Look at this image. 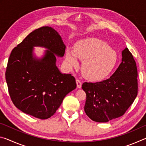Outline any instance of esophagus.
Listing matches in <instances>:
<instances>
[{"mask_svg": "<svg viewBox=\"0 0 146 146\" xmlns=\"http://www.w3.org/2000/svg\"><path fill=\"white\" fill-rule=\"evenodd\" d=\"M76 86H77L78 88H80L82 87V82H81V81L79 80V79H76Z\"/></svg>", "mask_w": 146, "mask_h": 146, "instance_id": "obj_1", "label": "esophagus"}]
</instances>
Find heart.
<instances>
[{
	"label": "heart",
	"mask_w": 146,
	"mask_h": 146,
	"mask_svg": "<svg viewBox=\"0 0 146 146\" xmlns=\"http://www.w3.org/2000/svg\"><path fill=\"white\" fill-rule=\"evenodd\" d=\"M77 57L83 60V75L91 81H100L107 77L117 60L115 51L104 41L97 38H88L77 42L75 51L67 49L66 58L71 66L78 67Z\"/></svg>",
	"instance_id": "obj_1"
}]
</instances>
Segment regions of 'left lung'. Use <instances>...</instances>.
Masks as SVG:
<instances>
[{"instance_id":"obj_1","label":"left lung","mask_w":146,"mask_h":146,"mask_svg":"<svg viewBox=\"0 0 146 146\" xmlns=\"http://www.w3.org/2000/svg\"><path fill=\"white\" fill-rule=\"evenodd\" d=\"M122 55V62L110 78L95 83L84 82L82 86L86 93L84 111L95 122H107L121 117L137 97V64L127 48Z\"/></svg>"}]
</instances>
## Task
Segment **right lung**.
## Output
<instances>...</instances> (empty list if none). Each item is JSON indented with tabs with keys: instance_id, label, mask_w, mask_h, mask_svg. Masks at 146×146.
Returning a JSON list of instances; mask_svg holds the SVG:
<instances>
[{
	"instance_id": "obj_1",
	"label": "right lung",
	"mask_w": 146,
	"mask_h": 146,
	"mask_svg": "<svg viewBox=\"0 0 146 146\" xmlns=\"http://www.w3.org/2000/svg\"><path fill=\"white\" fill-rule=\"evenodd\" d=\"M48 49L42 59L33 57V47ZM66 46L55 29L43 26L29 33L13 49L6 67V80L13 104L22 111L40 119L55 114L63 99L76 87L71 74L56 66V56H63Z\"/></svg>"
}]
</instances>
